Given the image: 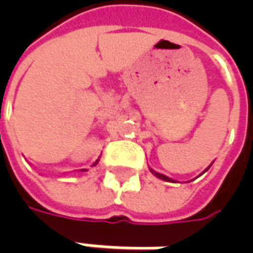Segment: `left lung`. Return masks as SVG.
Masks as SVG:
<instances>
[{"mask_svg":"<svg viewBox=\"0 0 253 253\" xmlns=\"http://www.w3.org/2000/svg\"><path fill=\"white\" fill-rule=\"evenodd\" d=\"M152 173H153V174H155V176H158V177H159V179H162V180H166V181H173V180L171 179H169V177H166V176H165V174H161V173H156V171H153V170H151Z\"/></svg>","mask_w":253,"mask_h":253,"instance_id":"obj_1","label":"left lung"}]
</instances>
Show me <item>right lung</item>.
<instances>
[{"label": "right lung", "instance_id": "add662e5", "mask_svg": "<svg viewBox=\"0 0 253 253\" xmlns=\"http://www.w3.org/2000/svg\"><path fill=\"white\" fill-rule=\"evenodd\" d=\"M97 163H98V161H97V162H95V163H94V165H97Z\"/></svg>", "mask_w": 253, "mask_h": 253}]
</instances>
